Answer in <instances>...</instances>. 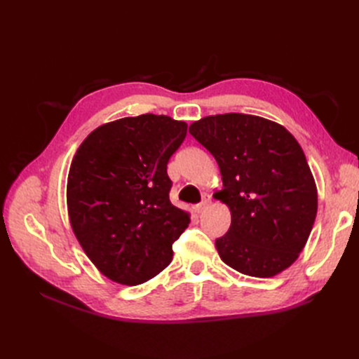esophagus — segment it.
I'll list each match as a JSON object with an SVG mask.
<instances>
[{
    "mask_svg": "<svg viewBox=\"0 0 359 359\" xmlns=\"http://www.w3.org/2000/svg\"><path fill=\"white\" fill-rule=\"evenodd\" d=\"M210 203H211V198H210V196H205L201 203H198L196 206H194V211H196L198 214H201V212H203L206 208H208Z\"/></svg>",
    "mask_w": 359,
    "mask_h": 359,
    "instance_id": "1",
    "label": "esophagus"
}]
</instances>
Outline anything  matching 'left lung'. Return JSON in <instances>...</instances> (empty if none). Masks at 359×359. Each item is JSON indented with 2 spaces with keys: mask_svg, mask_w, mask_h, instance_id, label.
<instances>
[{
  "mask_svg": "<svg viewBox=\"0 0 359 359\" xmlns=\"http://www.w3.org/2000/svg\"><path fill=\"white\" fill-rule=\"evenodd\" d=\"M190 135L214 156L229 206V231L215 247L226 265L274 277L298 259L318 212V190L304 151L269 119L223 114L194 121Z\"/></svg>",
  "mask_w": 359,
  "mask_h": 359,
  "instance_id": "8db88e82",
  "label": "left lung"
}]
</instances>
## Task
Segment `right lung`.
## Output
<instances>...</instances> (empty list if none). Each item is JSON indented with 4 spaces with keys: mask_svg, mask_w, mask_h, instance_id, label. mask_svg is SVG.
<instances>
[{
    "mask_svg": "<svg viewBox=\"0 0 359 359\" xmlns=\"http://www.w3.org/2000/svg\"><path fill=\"white\" fill-rule=\"evenodd\" d=\"M187 124L145 114L95 128L76 151L67 180L73 232L100 273L135 286L172 260L190 223L169 199L168 161Z\"/></svg>",
    "mask_w": 359,
    "mask_h": 359,
    "instance_id": "1",
    "label": "right lung"
}]
</instances>
